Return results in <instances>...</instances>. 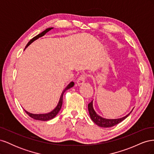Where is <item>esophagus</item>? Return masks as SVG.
<instances>
[{
  "label": "esophagus",
  "instance_id": "1",
  "mask_svg": "<svg viewBox=\"0 0 154 154\" xmlns=\"http://www.w3.org/2000/svg\"><path fill=\"white\" fill-rule=\"evenodd\" d=\"M85 80H86V75L84 74H82V75L78 78V79L77 80V82H76V83L77 85L78 86H80L82 84H83V83H85Z\"/></svg>",
  "mask_w": 154,
  "mask_h": 154
}]
</instances>
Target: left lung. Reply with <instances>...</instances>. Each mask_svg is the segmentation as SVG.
Segmentation results:
<instances>
[{
  "label": "left lung",
  "mask_w": 154,
  "mask_h": 154,
  "mask_svg": "<svg viewBox=\"0 0 154 154\" xmlns=\"http://www.w3.org/2000/svg\"><path fill=\"white\" fill-rule=\"evenodd\" d=\"M92 101L88 105V112H89L90 117L91 119L93 121V122L96 123L97 126L103 128H108V127H112L114 125H116L117 124L122 122V121L125 119L128 116L130 115V114L132 112V110L130 112L129 114H128L127 116H124V117L119 119H106L101 117L100 116L97 114L95 112L94 108H93V104Z\"/></svg>",
  "instance_id": "left-lung-1"
}]
</instances>
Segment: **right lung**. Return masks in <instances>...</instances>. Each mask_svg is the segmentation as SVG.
Listing matches in <instances>:
<instances>
[{
    "mask_svg": "<svg viewBox=\"0 0 154 154\" xmlns=\"http://www.w3.org/2000/svg\"><path fill=\"white\" fill-rule=\"evenodd\" d=\"M53 28V27H49V28H48V29H46L45 31H44L43 32H42L41 33H40V34H38V35H36V36H35V37H33V38H32L28 43H27V44L26 45V48H25V49L26 48H27L28 47V46L32 42H34L35 40H36V39H38V38H39L40 37H42V36H43L44 35H45V33L46 32H48V31H49L50 30H51ZM25 49H24V50H25ZM74 83L73 82H71V83H69V84L66 87V88H65V89L63 91V92H62V94H61V96H60V100H59V102H58V105H57V106H56V108L53 110H52L51 112H49V113H47V114H32V113H30V112H28L27 111H26V110H25V112H26V114H28L31 118H32V119H36V120H40V121H48V120H50V119H52L53 118H54L56 116H57V114H58V113L59 112V111L60 110V109H61V108H62V102H63V94H64V92H66L67 90H68L69 88H71V87H72L73 86H74Z\"/></svg>",
    "mask_w": 154,
    "mask_h": 154,
    "instance_id": "obj_1",
    "label": "right lung"
}]
</instances>
